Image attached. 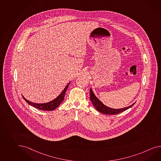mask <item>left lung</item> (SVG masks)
I'll return each mask as SVG.
<instances>
[{
	"label": "left lung",
	"mask_w": 161,
	"mask_h": 161,
	"mask_svg": "<svg viewBox=\"0 0 161 161\" xmlns=\"http://www.w3.org/2000/svg\"><path fill=\"white\" fill-rule=\"evenodd\" d=\"M90 99H91L92 103H93V106H95L96 109L97 111H100V113H102L103 114H109V115H115V114H119L120 113L123 112L125 110L128 109L129 108L132 107V106L135 104V103H134L132 105L127 107H125L123 108H119V109L111 108L110 107H107L105 105H104L103 103H102L99 99L95 96L94 93H93V91L92 90V89H90Z\"/></svg>",
	"instance_id": "8db88e82"
}]
</instances>
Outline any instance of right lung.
<instances>
[{"instance_id": "obj_1", "label": "right lung", "mask_w": 161, "mask_h": 161, "mask_svg": "<svg viewBox=\"0 0 161 161\" xmlns=\"http://www.w3.org/2000/svg\"><path fill=\"white\" fill-rule=\"evenodd\" d=\"M70 83L67 85L66 87L64 89V90L63 91L62 93L58 96L56 99H54L53 101L48 102V103H44V104H37V103H34L32 102H30L28 101L27 100L25 99L24 97L23 99H25V101L27 103H29L30 105L32 106L33 107H36L38 109L42 110H47V111H52L54 110L56 108L60 105V104L62 103V101L64 100V97H65V95L66 93V90L68 89V87L69 86Z\"/></svg>"}]
</instances>
